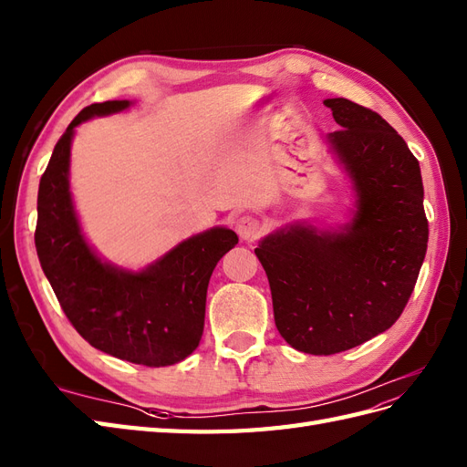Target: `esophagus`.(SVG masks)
I'll list each match as a JSON object with an SVG mask.
<instances>
[{
	"mask_svg": "<svg viewBox=\"0 0 467 467\" xmlns=\"http://www.w3.org/2000/svg\"><path fill=\"white\" fill-rule=\"evenodd\" d=\"M235 230L240 234L242 240L254 242L264 234V223H261V220L254 218V215H242V218L235 222Z\"/></svg>",
	"mask_w": 467,
	"mask_h": 467,
	"instance_id": "1",
	"label": "esophagus"
}]
</instances>
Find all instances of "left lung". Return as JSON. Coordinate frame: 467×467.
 Here are the masks:
<instances>
[{
    "label": "left lung",
    "mask_w": 467,
    "mask_h": 467,
    "mask_svg": "<svg viewBox=\"0 0 467 467\" xmlns=\"http://www.w3.org/2000/svg\"><path fill=\"white\" fill-rule=\"evenodd\" d=\"M338 130L327 136L357 192L340 232L281 227L261 240L281 337L306 355H335L390 328L414 291L428 247L420 164L379 112L327 99Z\"/></svg>",
    "instance_id": "obj_1"
}]
</instances>
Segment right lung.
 Returning <instances> with one entry per match:
<instances>
[{
    "mask_svg": "<svg viewBox=\"0 0 467 467\" xmlns=\"http://www.w3.org/2000/svg\"><path fill=\"white\" fill-rule=\"evenodd\" d=\"M129 107L130 100L95 102L55 144L39 182L36 247L61 309L88 345L134 365L168 367L200 345L212 271L235 247L237 235L212 227L136 273L107 264L90 249L69 190L71 140L81 122Z\"/></svg>",
    "mask_w": 467,
    "mask_h": 467,
    "instance_id": "add662e5",
    "label": "right lung"
}]
</instances>
